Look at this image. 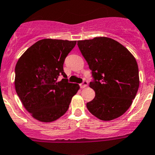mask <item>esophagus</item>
Returning a JSON list of instances; mask_svg holds the SVG:
<instances>
[{"label":"esophagus","mask_w":155,"mask_h":155,"mask_svg":"<svg viewBox=\"0 0 155 155\" xmlns=\"http://www.w3.org/2000/svg\"><path fill=\"white\" fill-rule=\"evenodd\" d=\"M79 85H80V88H85V87H87V85H88V81L84 80L83 82H82V83H81Z\"/></svg>","instance_id":"1"}]
</instances>
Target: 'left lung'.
Masks as SVG:
<instances>
[{"instance_id":"8db88e82","label":"left lung","mask_w":155,"mask_h":155,"mask_svg":"<svg viewBox=\"0 0 155 155\" xmlns=\"http://www.w3.org/2000/svg\"><path fill=\"white\" fill-rule=\"evenodd\" d=\"M88 64L95 97L86 104L89 112L101 120H112L130 108L139 86V67L124 45L107 37L77 41Z\"/></svg>"}]
</instances>
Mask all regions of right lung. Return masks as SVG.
<instances>
[{
    "mask_svg": "<svg viewBox=\"0 0 155 155\" xmlns=\"http://www.w3.org/2000/svg\"><path fill=\"white\" fill-rule=\"evenodd\" d=\"M76 41L40 40L28 48L15 67V88L24 107L33 117L50 123L64 115L79 89L67 79L59 81L65 58Z\"/></svg>",
    "mask_w": 155,
    "mask_h": 155,
    "instance_id": "right-lung-1",
    "label": "right lung"
}]
</instances>
